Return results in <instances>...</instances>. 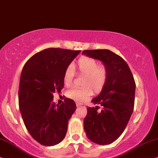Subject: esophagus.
<instances>
[{
    "label": "esophagus",
    "mask_w": 158,
    "mask_h": 158,
    "mask_svg": "<svg viewBox=\"0 0 158 158\" xmlns=\"http://www.w3.org/2000/svg\"><path fill=\"white\" fill-rule=\"evenodd\" d=\"M82 105H83V104L81 103V102H77V107L82 106Z\"/></svg>",
    "instance_id": "obj_1"
}]
</instances>
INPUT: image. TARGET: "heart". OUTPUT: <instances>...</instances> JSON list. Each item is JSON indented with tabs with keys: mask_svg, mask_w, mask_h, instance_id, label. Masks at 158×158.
I'll use <instances>...</instances> for the list:
<instances>
[{
	"mask_svg": "<svg viewBox=\"0 0 158 158\" xmlns=\"http://www.w3.org/2000/svg\"><path fill=\"white\" fill-rule=\"evenodd\" d=\"M77 70L81 75H85L82 85L85 87L71 88L67 92V96L77 102H84L92 94V88L95 92L102 89L106 83L108 71L103 66H99L95 59L89 57H82L78 60ZM74 77V68L69 65L64 72V81L67 87L71 85Z\"/></svg>",
	"mask_w": 158,
	"mask_h": 158,
	"instance_id": "obj_1",
	"label": "heart"
}]
</instances>
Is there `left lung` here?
I'll list each match as a JSON object with an SVG mask.
<instances>
[{
	"instance_id": "1",
	"label": "left lung",
	"mask_w": 158,
	"mask_h": 158,
	"mask_svg": "<svg viewBox=\"0 0 158 158\" xmlns=\"http://www.w3.org/2000/svg\"><path fill=\"white\" fill-rule=\"evenodd\" d=\"M82 54L100 60L108 77L100 93L91 102L97 106L87 108L84 120L87 136L95 144L105 145L115 142L124 131L134 110L135 81L127 63L109 50H87Z\"/></svg>"
}]
</instances>
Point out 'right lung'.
Returning a JSON list of instances; mask_svg holds the SVG:
<instances>
[{
	"mask_svg": "<svg viewBox=\"0 0 158 158\" xmlns=\"http://www.w3.org/2000/svg\"><path fill=\"white\" fill-rule=\"evenodd\" d=\"M81 50L48 48L25 64L20 77L19 106L27 131L40 144L54 146L66 136L76 104L66 98L61 105L52 102L53 93L64 87V72Z\"/></svg>",
	"mask_w": 158,
	"mask_h": 158,
	"instance_id": "obj_1",
	"label": "right lung"
}]
</instances>
